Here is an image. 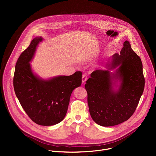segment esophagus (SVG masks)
<instances>
[{
    "label": "esophagus",
    "instance_id": "1",
    "mask_svg": "<svg viewBox=\"0 0 156 156\" xmlns=\"http://www.w3.org/2000/svg\"><path fill=\"white\" fill-rule=\"evenodd\" d=\"M87 75L86 74H83L82 76V82L83 83H85L86 81L87 80Z\"/></svg>",
    "mask_w": 156,
    "mask_h": 156
}]
</instances>
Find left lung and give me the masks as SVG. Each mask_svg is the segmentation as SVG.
I'll return each mask as SVG.
<instances>
[{
    "label": "left lung",
    "mask_w": 156,
    "mask_h": 156,
    "mask_svg": "<svg viewBox=\"0 0 156 156\" xmlns=\"http://www.w3.org/2000/svg\"><path fill=\"white\" fill-rule=\"evenodd\" d=\"M117 72L96 70L84 85L87 104L93 120L102 126L120 124L134 114L143 93L145 80L140 57L126 41L120 53H115L110 69L119 66ZM114 79L121 81L119 90H112Z\"/></svg>",
    "instance_id": "8db88e82"
}]
</instances>
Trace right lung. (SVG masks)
Instances as JSON below:
<instances>
[{
    "instance_id": "add662e5",
    "label": "right lung",
    "mask_w": 156,
    "mask_h": 156,
    "mask_svg": "<svg viewBox=\"0 0 156 156\" xmlns=\"http://www.w3.org/2000/svg\"><path fill=\"white\" fill-rule=\"evenodd\" d=\"M42 37H35L20 55L15 65L13 87L19 102L28 117L43 126L57 124L68 110L72 91L81 84L82 72L42 80L32 72L30 62Z\"/></svg>"
}]
</instances>
